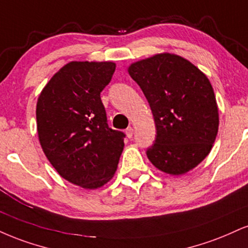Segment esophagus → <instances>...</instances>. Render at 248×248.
Instances as JSON below:
<instances>
[{"label":"esophagus","mask_w":248,"mask_h":248,"mask_svg":"<svg viewBox=\"0 0 248 248\" xmlns=\"http://www.w3.org/2000/svg\"><path fill=\"white\" fill-rule=\"evenodd\" d=\"M133 134H134V129H133V128H132V127H128L127 129H126V135H127L128 139H132Z\"/></svg>","instance_id":"1"}]
</instances>
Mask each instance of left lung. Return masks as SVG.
I'll return each instance as SVG.
<instances>
[{"label":"left lung","instance_id":"left-lung-1","mask_svg":"<svg viewBox=\"0 0 248 248\" xmlns=\"http://www.w3.org/2000/svg\"><path fill=\"white\" fill-rule=\"evenodd\" d=\"M128 73L142 89L156 124L149 160L172 175L198 166L209 155L219 124L207 76L188 60L170 53L137 61Z\"/></svg>","mask_w":248,"mask_h":248}]
</instances>
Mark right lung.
Here are the masks:
<instances>
[{
    "label": "right lung",
    "instance_id": "right-lung-1",
    "mask_svg": "<svg viewBox=\"0 0 248 248\" xmlns=\"http://www.w3.org/2000/svg\"><path fill=\"white\" fill-rule=\"evenodd\" d=\"M114 71L113 62H69L38 98V136L47 159L62 178L85 189L111 180L124 150L126 135L108 127L100 99Z\"/></svg>",
    "mask_w": 248,
    "mask_h": 248
}]
</instances>
